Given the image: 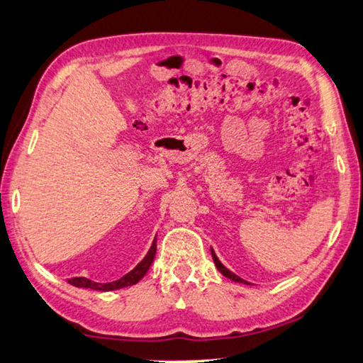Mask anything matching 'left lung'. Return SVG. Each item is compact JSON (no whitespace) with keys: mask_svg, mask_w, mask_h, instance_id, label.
<instances>
[{"mask_svg":"<svg viewBox=\"0 0 363 363\" xmlns=\"http://www.w3.org/2000/svg\"><path fill=\"white\" fill-rule=\"evenodd\" d=\"M211 255H213V260H214V263H216V267H217V269H219V272L225 276V278H228V279H232V281H235V282H241V284H250V282H247V281H245L242 278H240V276H236L235 273H232L230 272L228 268H225L222 265V262L217 259V255H216V252L213 250V247H211Z\"/></svg>","mask_w":363,"mask_h":363,"instance_id":"8db88e82","label":"left lung"}]
</instances>
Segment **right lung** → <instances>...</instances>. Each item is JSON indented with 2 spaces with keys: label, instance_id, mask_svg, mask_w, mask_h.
I'll return each mask as SVG.
<instances>
[{
  "label": "right lung",
  "instance_id": "obj_1",
  "mask_svg": "<svg viewBox=\"0 0 363 363\" xmlns=\"http://www.w3.org/2000/svg\"><path fill=\"white\" fill-rule=\"evenodd\" d=\"M157 252V238H154L152 241V246H150L149 252L146 254V257L138 263V265L131 269L130 273H127L125 276H122L121 279L113 281V282H95V281H90L87 278H82V276H79V278H71L68 279V282L71 286L74 287H81V289H94V291H101V292H109V291H117V289H123V287H128V286H133L136 284L138 281H141L144 278V274L147 273L149 267L152 265L154 262V257Z\"/></svg>",
  "mask_w": 363,
  "mask_h": 363
}]
</instances>
